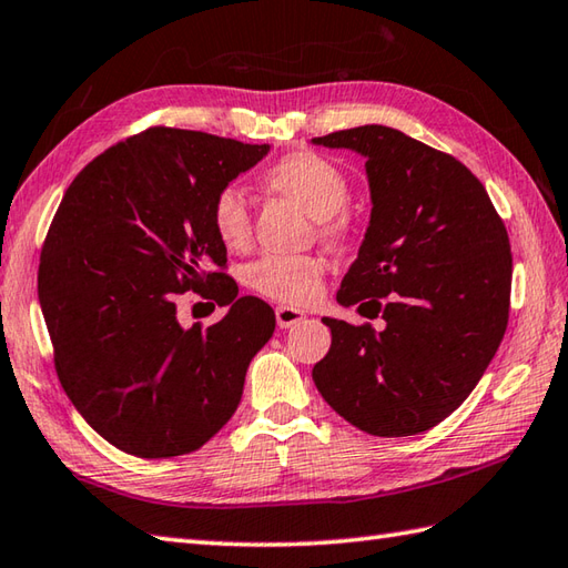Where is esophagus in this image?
Here are the masks:
<instances>
[{"mask_svg": "<svg viewBox=\"0 0 568 568\" xmlns=\"http://www.w3.org/2000/svg\"><path fill=\"white\" fill-rule=\"evenodd\" d=\"M275 320H277V327H295L300 325V322L305 320V313L303 310H295V307H287V305H277L275 307Z\"/></svg>", "mask_w": 568, "mask_h": 568, "instance_id": "1", "label": "esophagus"}]
</instances>
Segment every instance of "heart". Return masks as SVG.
Returning <instances> with one entry per match:
<instances>
[{
    "instance_id": "obj_1",
    "label": "heart",
    "mask_w": 568,
    "mask_h": 568,
    "mask_svg": "<svg viewBox=\"0 0 568 568\" xmlns=\"http://www.w3.org/2000/svg\"><path fill=\"white\" fill-rule=\"evenodd\" d=\"M263 182L320 219L325 236L347 239L352 233V219L344 211L349 202V180L332 160L307 150L285 154L265 170ZM209 221L229 251L248 246L251 214L233 186L221 189L214 196ZM325 271L327 263L320 255H263L248 265L246 281L255 293L275 303L307 305L320 293Z\"/></svg>"
}]
</instances>
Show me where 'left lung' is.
Returning a JSON list of instances; mask_svg holds the SVG:
<instances>
[{"instance_id":"8db88e82","label":"left lung","mask_w":568,"mask_h":568,"mask_svg":"<svg viewBox=\"0 0 568 568\" xmlns=\"http://www.w3.org/2000/svg\"><path fill=\"white\" fill-rule=\"evenodd\" d=\"M313 142L366 158L372 221L337 300L386 320L382 332L322 320L332 347L315 386L364 433H424L470 396L505 337L507 229L468 166L404 132L362 125Z\"/></svg>"}]
</instances>
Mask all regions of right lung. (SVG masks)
<instances>
[{
	"mask_svg": "<svg viewBox=\"0 0 568 568\" xmlns=\"http://www.w3.org/2000/svg\"><path fill=\"white\" fill-rule=\"evenodd\" d=\"M268 150L158 125L98 154L65 189L43 239L39 303L65 396L115 448L192 453L239 408L275 313L239 297L209 209ZM189 290L232 310L182 328L175 300Z\"/></svg>",
	"mask_w": 568,
	"mask_h": 568,
	"instance_id": "1",
	"label": "right lung"
}]
</instances>
